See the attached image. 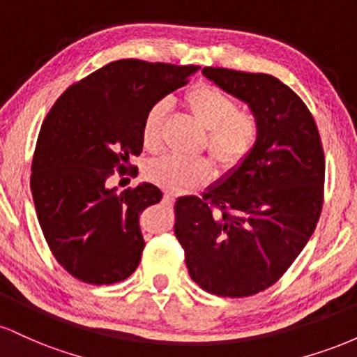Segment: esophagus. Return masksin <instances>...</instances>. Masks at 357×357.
<instances>
[{
    "label": "esophagus",
    "instance_id": "esophagus-1",
    "mask_svg": "<svg viewBox=\"0 0 357 357\" xmlns=\"http://www.w3.org/2000/svg\"><path fill=\"white\" fill-rule=\"evenodd\" d=\"M162 202L167 203V204H173L174 203V195H171V192H165V198H162Z\"/></svg>",
    "mask_w": 357,
    "mask_h": 357
}]
</instances>
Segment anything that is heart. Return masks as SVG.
I'll list each match as a JSON object with an SVG mask.
<instances>
[{
	"mask_svg": "<svg viewBox=\"0 0 357 357\" xmlns=\"http://www.w3.org/2000/svg\"><path fill=\"white\" fill-rule=\"evenodd\" d=\"M184 105L196 121L206 129L204 146L223 171H233L243 165L260 139V119L252 109L238 107L235 97L213 84L192 85L184 92ZM166 102L151 105L141 124L142 147L155 153L161 147L162 121ZM146 178L171 192H190L206 184L215 174L208 158L165 155L147 162Z\"/></svg>",
	"mask_w": 357,
	"mask_h": 357,
	"instance_id": "b5f03b06",
	"label": "heart"
}]
</instances>
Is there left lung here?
I'll list each match as a JSON object with an SVG mask.
<instances>
[{
	"instance_id": "left-lung-1",
	"label": "left lung",
	"mask_w": 357,
	"mask_h": 357,
	"mask_svg": "<svg viewBox=\"0 0 357 357\" xmlns=\"http://www.w3.org/2000/svg\"><path fill=\"white\" fill-rule=\"evenodd\" d=\"M203 75L260 119L247 161L203 198L174 204L188 272L208 294L241 298L278 282L317 227L326 159L314 116L275 77L221 67Z\"/></svg>"
}]
</instances>
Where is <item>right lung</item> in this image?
Instances as JSON below:
<instances>
[{"instance_id":"right-lung-1","label":"right lung","mask_w":357,"mask_h":357,"mask_svg":"<svg viewBox=\"0 0 357 357\" xmlns=\"http://www.w3.org/2000/svg\"><path fill=\"white\" fill-rule=\"evenodd\" d=\"M195 65L124 59L72 84L52 105L31 161L36 216L55 260L92 285L136 272L144 240L139 215L161 202L154 184L110 190L114 174L132 176L142 153L141 124L151 105L183 87Z\"/></svg>"}]
</instances>
